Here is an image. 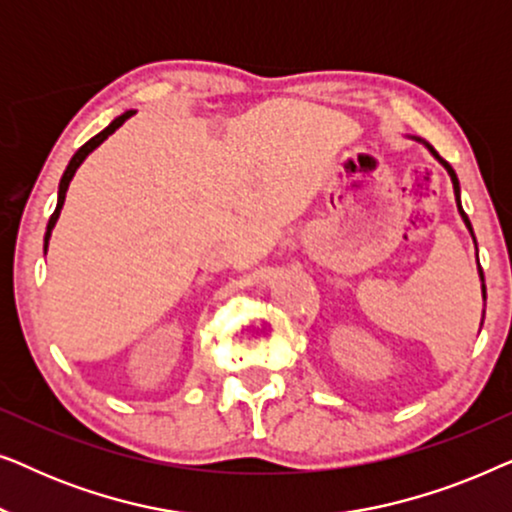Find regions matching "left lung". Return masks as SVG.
Segmentation results:
<instances>
[{"mask_svg": "<svg viewBox=\"0 0 512 512\" xmlns=\"http://www.w3.org/2000/svg\"><path fill=\"white\" fill-rule=\"evenodd\" d=\"M426 146H429V144H426ZM429 151L433 153V156H436V158L440 160V163H443V165H445V170H447V172H450V177H452V184H454V195H457V207H459V214H461V219H464V223H466V228H468V230H471V235H473V226H471V221H468V216H466V212H464V209H461V200H459V179H457V174H454V170H452V165H450V163H447V160H443V158H440V156H438V151H436V149H431V146H429ZM480 277H482V268H480ZM482 291H485V284H482Z\"/></svg>", "mask_w": 512, "mask_h": 512, "instance_id": "1", "label": "left lung"}]
</instances>
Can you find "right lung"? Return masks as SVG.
<instances>
[{
    "mask_svg": "<svg viewBox=\"0 0 512 512\" xmlns=\"http://www.w3.org/2000/svg\"><path fill=\"white\" fill-rule=\"evenodd\" d=\"M132 116V111H125L123 116H118L116 121H111L107 128H104L100 135H95L93 139H88L86 144L81 146L79 151L74 153L72 156V160H69V165H67V170H65V174H62V179H60V188H58V207H55V212L51 214V219H48V226H46V237H44V249L48 247V237H51V230H53V226H55V221H58V216H60V209H62V205H65V195H67V188H69V181H72V177H74V172H76V167H79L83 160H86V156L93 149H97V146H100L104 139H107L111 132H114L116 128H121V125L128 121V118Z\"/></svg>",
    "mask_w": 512,
    "mask_h": 512,
    "instance_id": "1",
    "label": "right lung"
}]
</instances>
